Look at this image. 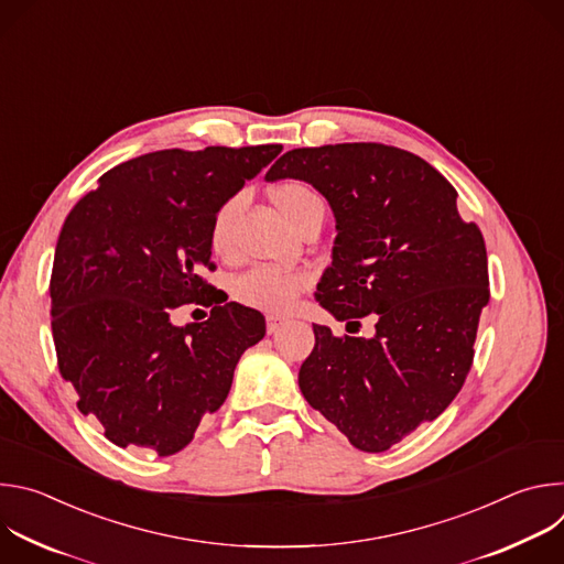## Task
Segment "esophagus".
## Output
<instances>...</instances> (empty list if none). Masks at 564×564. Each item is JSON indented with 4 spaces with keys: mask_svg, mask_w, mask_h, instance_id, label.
I'll list each match as a JSON object with an SVG mask.
<instances>
[{
    "mask_svg": "<svg viewBox=\"0 0 564 564\" xmlns=\"http://www.w3.org/2000/svg\"><path fill=\"white\" fill-rule=\"evenodd\" d=\"M265 324H268V335H274V333H279V330L285 326V321L270 314V316L265 318Z\"/></svg>",
    "mask_w": 564,
    "mask_h": 564,
    "instance_id": "obj_1",
    "label": "esophagus"
}]
</instances>
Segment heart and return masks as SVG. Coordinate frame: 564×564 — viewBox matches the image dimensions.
<instances>
[{
  "label": "heart",
  "instance_id": "heart-1",
  "mask_svg": "<svg viewBox=\"0 0 564 564\" xmlns=\"http://www.w3.org/2000/svg\"><path fill=\"white\" fill-rule=\"evenodd\" d=\"M272 203L281 214L301 229L312 216L326 214V205L321 196L305 183L288 181L276 185L270 192ZM243 194H234L225 198L209 223L207 240L214 257H229L234 250V225L243 209ZM310 288V274L303 270H281L270 265H257L231 281V296L246 307L261 310L268 314H285L292 310L299 294Z\"/></svg>",
  "mask_w": 564,
  "mask_h": 564
}]
</instances>
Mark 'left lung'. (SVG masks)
Returning <instances> with one entry per match:
<instances>
[{
    "label": "left lung",
    "instance_id": "1",
    "mask_svg": "<svg viewBox=\"0 0 564 564\" xmlns=\"http://www.w3.org/2000/svg\"><path fill=\"white\" fill-rule=\"evenodd\" d=\"M265 178L305 181L335 212L333 265L316 301L348 326L377 316L372 339L314 326L301 392L352 446L383 453L442 415L464 386L491 296L485 236L462 220L455 187L399 147L292 149Z\"/></svg>",
    "mask_w": 564,
    "mask_h": 564
}]
</instances>
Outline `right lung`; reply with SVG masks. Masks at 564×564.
<instances>
[{
    "label": "right lung",
    "instance_id": "add662e5",
    "mask_svg": "<svg viewBox=\"0 0 564 564\" xmlns=\"http://www.w3.org/2000/svg\"><path fill=\"white\" fill-rule=\"evenodd\" d=\"M281 144L163 149L109 170L68 212L51 272V330L77 409L122 448L167 457L225 401L234 368L265 335L261 312L223 303L209 223ZM212 306L187 329L169 314Z\"/></svg>",
    "mask_w": 564,
    "mask_h": 564
}]
</instances>
